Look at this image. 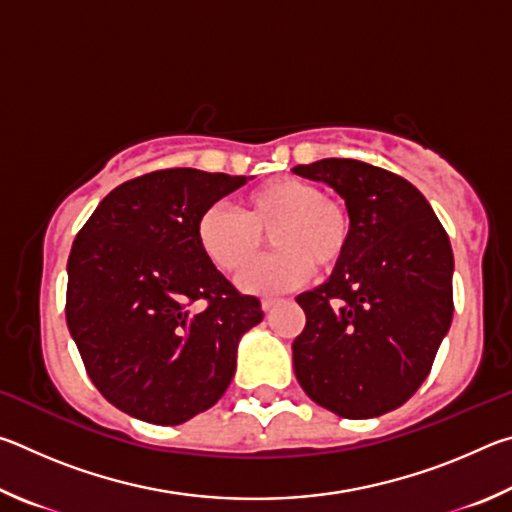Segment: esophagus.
<instances>
[{
  "label": "esophagus",
  "mask_w": 512,
  "mask_h": 512,
  "mask_svg": "<svg viewBox=\"0 0 512 512\" xmlns=\"http://www.w3.org/2000/svg\"><path fill=\"white\" fill-rule=\"evenodd\" d=\"M275 305H277L275 298H264V300H262V309L266 311V314H268V311H273Z\"/></svg>",
  "instance_id": "34e87169"
}]
</instances>
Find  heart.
Returning a JSON list of instances; mask_svg holds the SVG:
<instances>
[{
  "label": "heart",
  "instance_id": "obj_1",
  "mask_svg": "<svg viewBox=\"0 0 512 512\" xmlns=\"http://www.w3.org/2000/svg\"><path fill=\"white\" fill-rule=\"evenodd\" d=\"M272 235L277 254L254 258L263 235ZM354 221L341 198L327 196L311 180L282 176L268 180L241 201V214L228 205L205 207L196 221L198 248L223 273H235L248 293H284L307 282L314 266L334 271L350 253Z\"/></svg>",
  "mask_w": 512,
  "mask_h": 512
}]
</instances>
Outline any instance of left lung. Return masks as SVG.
Wrapping results in <instances>:
<instances>
[{
	"label": "left lung",
	"instance_id": "8db88e82",
	"mask_svg": "<svg viewBox=\"0 0 512 512\" xmlns=\"http://www.w3.org/2000/svg\"><path fill=\"white\" fill-rule=\"evenodd\" d=\"M293 173L332 187L354 221L348 257L296 298L307 323L293 341V370L323 409L377 418L418 391L452 325L449 237L427 198L397 173L345 158Z\"/></svg>",
	"mask_w": 512,
	"mask_h": 512
}]
</instances>
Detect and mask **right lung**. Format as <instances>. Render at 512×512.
I'll return each instance as SVG.
<instances>
[{"label":"right lung","mask_w":512,"mask_h":512,"mask_svg":"<svg viewBox=\"0 0 512 512\" xmlns=\"http://www.w3.org/2000/svg\"><path fill=\"white\" fill-rule=\"evenodd\" d=\"M246 176L162 169L119 185L74 239L67 327L119 411L180 424L221 400L237 345L264 311L203 255L196 221Z\"/></svg>","instance_id":"add662e5"}]
</instances>
